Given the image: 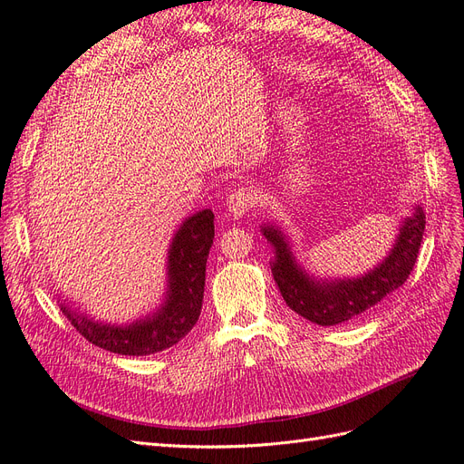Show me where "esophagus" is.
Returning <instances> with one entry per match:
<instances>
[{
  "label": "esophagus",
  "instance_id": "34e87169",
  "mask_svg": "<svg viewBox=\"0 0 464 464\" xmlns=\"http://www.w3.org/2000/svg\"><path fill=\"white\" fill-rule=\"evenodd\" d=\"M255 204H256V194L246 187H239L235 188L227 198V211L231 218H241L250 208H255Z\"/></svg>",
  "mask_w": 464,
  "mask_h": 464
}]
</instances>
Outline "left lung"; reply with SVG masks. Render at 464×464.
Here are the masks:
<instances>
[{
  "label": "left lung",
  "mask_w": 464,
  "mask_h": 464,
  "mask_svg": "<svg viewBox=\"0 0 464 464\" xmlns=\"http://www.w3.org/2000/svg\"><path fill=\"white\" fill-rule=\"evenodd\" d=\"M426 229V214L421 206L406 218L389 256L373 270L360 277L343 280H316L303 270L291 255L287 237L276 225H262V233L274 246L270 262L274 280L287 307L314 324L334 326L375 307L377 303L399 289L412 272L421 235Z\"/></svg>",
  "instance_id": "8db88e82"
}]
</instances>
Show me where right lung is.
Wrapping results in <instances>:
<instances>
[{"mask_svg": "<svg viewBox=\"0 0 464 464\" xmlns=\"http://www.w3.org/2000/svg\"><path fill=\"white\" fill-rule=\"evenodd\" d=\"M214 243V211L202 209L184 221L167 258V295L153 314L131 324H102L77 313L65 301L60 309L83 338L121 355H150L175 346L196 324L202 311L206 262Z\"/></svg>", "mask_w": 464, "mask_h": 464, "instance_id": "right-lung-1", "label": "right lung"}]
</instances>
